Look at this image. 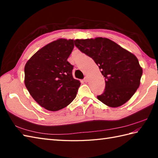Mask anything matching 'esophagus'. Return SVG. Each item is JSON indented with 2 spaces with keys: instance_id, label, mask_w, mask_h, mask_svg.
Wrapping results in <instances>:
<instances>
[{
  "instance_id": "esophagus-1",
  "label": "esophagus",
  "mask_w": 158,
  "mask_h": 158,
  "mask_svg": "<svg viewBox=\"0 0 158 158\" xmlns=\"http://www.w3.org/2000/svg\"><path fill=\"white\" fill-rule=\"evenodd\" d=\"M83 81H84L85 82H88V77H85L84 79H83Z\"/></svg>"
}]
</instances>
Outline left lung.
<instances>
[{
  "label": "left lung",
  "instance_id": "8db88e82",
  "mask_svg": "<svg viewBox=\"0 0 158 158\" xmlns=\"http://www.w3.org/2000/svg\"><path fill=\"white\" fill-rule=\"evenodd\" d=\"M75 45L92 58L105 77V88L97 98L110 107H118L130 99L139 88L143 70L132 53L106 38L76 39Z\"/></svg>",
  "mask_w": 158,
  "mask_h": 158
}]
</instances>
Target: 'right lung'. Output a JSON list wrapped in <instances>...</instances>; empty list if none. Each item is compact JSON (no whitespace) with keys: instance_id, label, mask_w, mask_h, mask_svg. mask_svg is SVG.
Listing matches in <instances>:
<instances>
[{"instance_id":"obj_1","label":"right lung","mask_w":158,"mask_h":158,"mask_svg":"<svg viewBox=\"0 0 158 158\" xmlns=\"http://www.w3.org/2000/svg\"><path fill=\"white\" fill-rule=\"evenodd\" d=\"M73 48V39H60L43 47L26 64V88L47 110L64 108L77 96L81 83L73 78V65L67 61Z\"/></svg>"}]
</instances>
